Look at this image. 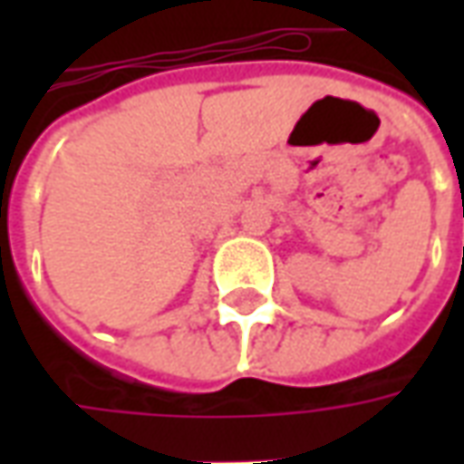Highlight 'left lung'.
Returning <instances> with one entry per match:
<instances>
[{"mask_svg": "<svg viewBox=\"0 0 464 464\" xmlns=\"http://www.w3.org/2000/svg\"><path fill=\"white\" fill-rule=\"evenodd\" d=\"M462 213H464V208H462Z\"/></svg>", "mask_w": 464, "mask_h": 464, "instance_id": "obj_1", "label": "left lung"}]
</instances>
